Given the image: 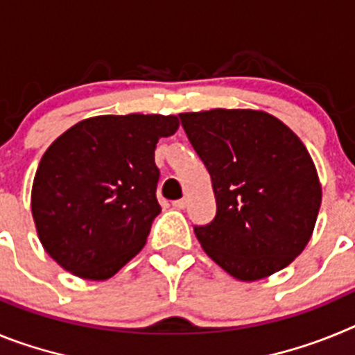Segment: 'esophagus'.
Segmentation results:
<instances>
[{"mask_svg":"<svg viewBox=\"0 0 355 355\" xmlns=\"http://www.w3.org/2000/svg\"><path fill=\"white\" fill-rule=\"evenodd\" d=\"M187 205H188L187 197H183V199H180V200H174V208H178V209H184L187 208Z\"/></svg>","mask_w":355,"mask_h":355,"instance_id":"esophagus-1","label":"esophagus"}]
</instances>
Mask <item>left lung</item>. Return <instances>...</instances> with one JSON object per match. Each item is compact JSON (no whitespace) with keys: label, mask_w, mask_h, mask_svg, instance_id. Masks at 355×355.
Listing matches in <instances>:
<instances>
[{"label":"left lung","mask_w":355,"mask_h":355,"mask_svg":"<svg viewBox=\"0 0 355 355\" xmlns=\"http://www.w3.org/2000/svg\"><path fill=\"white\" fill-rule=\"evenodd\" d=\"M211 175L216 215L196 225L209 258L238 281L283 270L311 240L322 184L302 140L261 110L180 114Z\"/></svg>","instance_id":"left-lung-1"}]
</instances>
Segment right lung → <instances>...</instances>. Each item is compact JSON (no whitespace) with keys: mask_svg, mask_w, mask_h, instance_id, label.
I'll list each match as a JSON object with an SVG mask.
<instances>
[{"mask_svg":"<svg viewBox=\"0 0 355 355\" xmlns=\"http://www.w3.org/2000/svg\"><path fill=\"white\" fill-rule=\"evenodd\" d=\"M175 115H99L80 121L44 153L31 215L44 250L76 277L105 281L142 250L155 216L156 144Z\"/></svg>","mask_w":355,"mask_h":355,"instance_id":"obj_1","label":"right lung"}]
</instances>
